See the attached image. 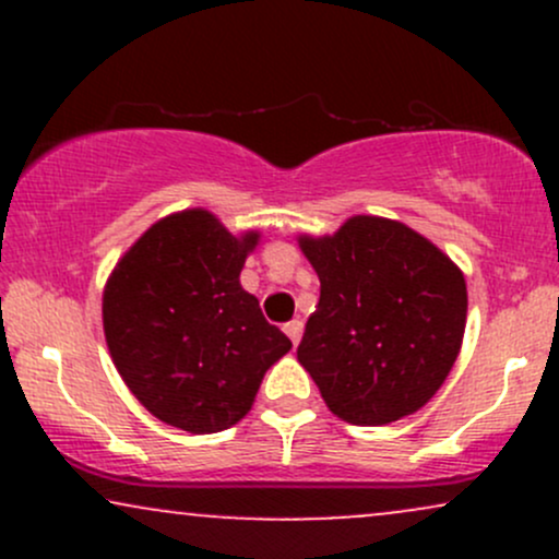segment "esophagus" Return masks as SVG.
<instances>
[{"label": "esophagus", "instance_id": "1", "mask_svg": "<svg viewBox=\"0 0 559 559\" xmlns=\"http://www.w3.org/2000/svg\"><path fill=\"white\" fill-rule=\"evenodd\" d=\"M301 329H305V325H301V320H288V323L284 325L286 336L292 338V344H294V346L299 344V338H301Z\"/></svg>", "mask_w": 559, "mask_h": 559}]
</instances>
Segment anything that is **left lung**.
Returning <instances> with one entry per match:
<instances>
[{
	"label": "left lung",
	"instance_id": "left-lung-1",
	"mask_svg": "<svg viewBox=\"0 0 559 559\" xmlns=\"http://www.w3.org/2000/svg\"><path fill=\"white\" fill-rule=\"evenodd\" d=\"M320 299L297 349L333 415L386 426L420 409L460 355L463 271L418 230L355 215L333 236H299Z\"/></svg>",
	"mask_w": 559,
	"mask_h": 559
}]
</instances>
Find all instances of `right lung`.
<instances>
[{"mask_svg":"<svg viewBox=\"0 0 559 559\" xmlns=\"http://www.w3.org/2000/svg\"><path fill=\"white\" fill-rule=\"evenodd\" d=\"M258 239V230L228 234L207 210H183L157 221L107 278L102 323L115 368L168 426H236L265 370L292 349L239 284Z\"/></svg>","mask_w":559,"mask_h":559,"instance_id":"right-lung-1","label":"right lung"}]
</instances>
